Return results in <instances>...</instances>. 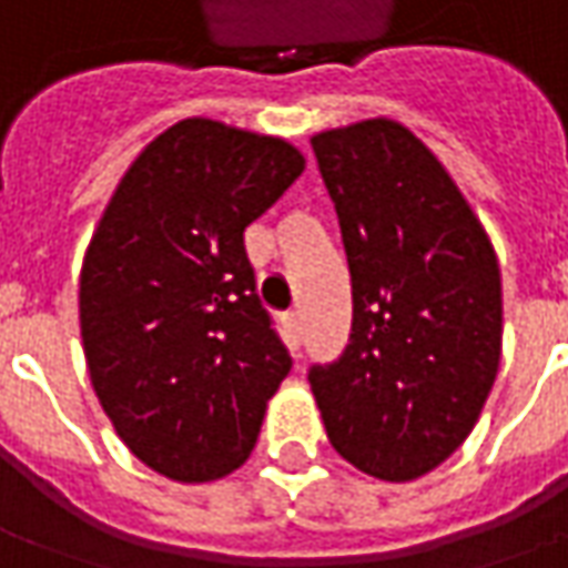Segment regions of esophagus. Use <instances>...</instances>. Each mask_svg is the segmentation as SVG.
I'll return each mask as SVG.
<instances>
[{
    "label": "esophagus",
    "mask_w": 568,
    "mask_h": 568,
    "mask_svg": "<svg viewBox=\"0 0 568 568\" xmlns=\"http://www.w3.org/2000/svg\"><path fill=\"white\" fill-rule=\"evenodd\" d=\"M285 336H288V345L292 348H298L302 345V321H298V314H285Z\"/></svg>",
    "instance_id": "obj_1"
}]
</instances>
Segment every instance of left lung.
Here are the masks:
<instances>
[{"label": "left lung", "instance_id": "1", "mask_svg": "<svg viewBox=\"0 0 568 568\" xmlns=\"http://www.w3.org/2000/svg\"><path fill=\"white\" fill-rule=\"evenodd\" d=\"M352 273V333L307 381L333 449L381 480L434 471L497 381L494 245L443 163L389 119L311 138Z\"/></svg>", "mask_w": 568, "mask_h": 568}]
</instances>
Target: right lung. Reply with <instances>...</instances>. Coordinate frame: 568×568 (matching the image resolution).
<instances>
[{
	"label": "right lung",
	"instance_id": "right-lung-1",
	"mask_svg": "<svg viewBox=\"0 0 568 568\" xmlns=\"http://www.w3.org/2000/svg\"><path fill=\"white\" fill-rule=\"evenodd\" d=\"M302 169L280 138L185 119L131 163L90 239L78 295L90 383L128 449L166 478L235 471L292 371L245 229Z\"/></svg>",
	"mask_w": 568,
	"mask_h": 568
}]
</instances>
